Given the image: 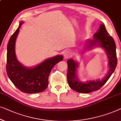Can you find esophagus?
Segmentation results:
<instances>
[{
	"label": "esophagus",
	"mask_w": 121,
	"mask_h": 121,
	"mask_svg": "<svg viewBox=\"0 0 121 121\" xmlns=\"http://www.w3.org/2000/svg\"><path fill=\"white\" fill-rule=\"evenodd\" d=\"M71 55H72V52H71V51L69 50L66 51V52H64V59H67L68 58H69V57H71Z\"/></svg>",
	"instance_id": "esophagus-1"
}]
</instances>
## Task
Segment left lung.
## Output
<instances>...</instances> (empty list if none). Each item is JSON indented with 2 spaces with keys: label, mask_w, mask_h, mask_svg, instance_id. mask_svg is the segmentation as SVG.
<instances>
[{
  "label": "left lung",
  "mask_w": 121,
  "mask_h": 121,
  "mask_svg": "<svg viewBox=\"0 0 121 121\" xmlns=\"http://www.w3.org/2000/svg\"><path fill=\"white\" fill-rule=\"evenodd\" d=\"M93 39H88L85 43L84 49L90 50L95 47L101 48L105 50L108 58V71L106 76L103 79L81 82L79 79L77 74V69L79 64L73 59L67 60L68 70L67 74V82L71 89L78 93H89L93 91H98L102 87L111 77L115 71L117 64L116 44L106 30L105 25L101 24L99 28L94 35Z\"/></svg>",
  "instance_id": "left-lung-1"
}]
</instances>
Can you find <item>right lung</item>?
I'll return each mask as SVG.
<instances>
[{"mask_svg": "<svg viewBox=\"0 0 121 121\" xmlns=\"http://www.w3.org/2000/svg\"><path fill=\"white\" fill-rule=\"evenodd\" d=\"M23 21L12 35L7 46L6 72L10 79L20 91L27 94L43 91L48 86L49 76L52 68L63 60V55H59L46 59L32 67H25L16 58L15 43Z\"/></svg>", "mask_w": 121, "mask_h": 121, "instance_id": "right-lung-1", "label": "right lung"}]
</instances>
